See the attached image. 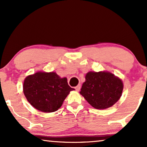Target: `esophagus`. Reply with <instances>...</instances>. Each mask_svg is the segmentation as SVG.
Masks as SVG:
<instances>
[{
  "label": "esophagus",
  "mask_w": 147,
  "mask_h": 147,
  "mask_svg": "<svg viewBox=\"0 0 147 147\" xmlns=\"http://www.w3.org/2000/svg\"><path fill=\"white\" fill-rule=\"evenodd\" d=\"M80 87H81L80 85H78L77 86H76L74 88H75V89H76L77 91H79L80 89Z\"/></svg>",
  "instance_id": "obj_1"
}]
</instances>
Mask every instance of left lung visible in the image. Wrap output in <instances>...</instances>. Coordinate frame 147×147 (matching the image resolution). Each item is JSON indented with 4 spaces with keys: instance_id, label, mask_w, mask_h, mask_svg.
Segmentation results:
<instances>
[{
    "instance_id": "left-lung-1",
    "label": "left lung",
    "mask_w": 147,
    "mask_h": 147,
    "mask_svg": "<svg viewBox=\"0 0 147 147\" xmlns=\"http://www.w3.org/2000/svg\"><path fill=\"white\" fill-rule=\"evenodd\" d=\"M80 94L97 109H104L114 105L122 95L123 82L119 77L108 71H89Z\"/></svg>"
}]
</instances>
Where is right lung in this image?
Segmentation results:
<instances>
[{"label": "right lung", "mask_w": 147, "mask_h": 147, "mask_svg": "<svg viewBox=\"0 0 147 147\" xmlns=\"http://www.w3.org/2000/svg\"><path fill=\"white\" fill-rule=\"evenodd\" d=\"M65 77L56 72L38 71L27 76L23 82V93L31 105L42 112L58 110L71 91Z\"/></svg>", "instance_id": "obj_1"}]
</instances>
